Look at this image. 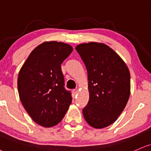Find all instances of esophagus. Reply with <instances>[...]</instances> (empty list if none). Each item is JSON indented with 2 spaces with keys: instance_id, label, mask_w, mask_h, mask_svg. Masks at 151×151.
Segmentation results:
<instances>
[{
  "instance_id": "esophagus-1",
  "label": "esophagus",
  "mask_w": 151,
  "mask_h": 151,
  "mask_svg": "<svg viewBox=\"0 0 151 151\" xmlns=\"http://www.w3.org/2000/svg\"><path fill=\"white\" fill-rule=\"evenodd\" d=\"M73 92L74 94H77L78 93V89H74V90H73Z\"/></svg>"
}]
</instances>
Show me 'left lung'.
I'll use <instances>...</instances> for the list:
<instances>
[{
	"mask_svg": "<svg viewBox=\"0 0 151 151\" xmlns=\"http://www.w3.org/2000/svg\"><path fill=\"white\" fill-rule=\"evenodd\" d=\"M86 66L90 99L83 110L87 122L96 129L113 124L130 95V73L124 61L104 43L90 42L76 47Z\"/></svg>",
	"mask_w": 151,
	"mask_h": 151,
	"instance_id": "1",
	"label": "left lung"
}]
</instances>
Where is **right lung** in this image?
<instances>
[{
  "label": "right lung",
  "mask_w": 151,
  "mask_h": 151,
  "mask_svg": "<svg viewBox=\"0 0 151 151\" xmlns=\"http://www.w3.org/2000/svg\"><path fill=\"white\" fill-rule=\"evenodd\" d=\"M72 51V46L64 42H42L31 52L19 73L22 105L33 120L44 127L60 122L71 104L61 64Z\"/></svg>",
  "instance_id": "right-lung-1"
}]
</instances>
